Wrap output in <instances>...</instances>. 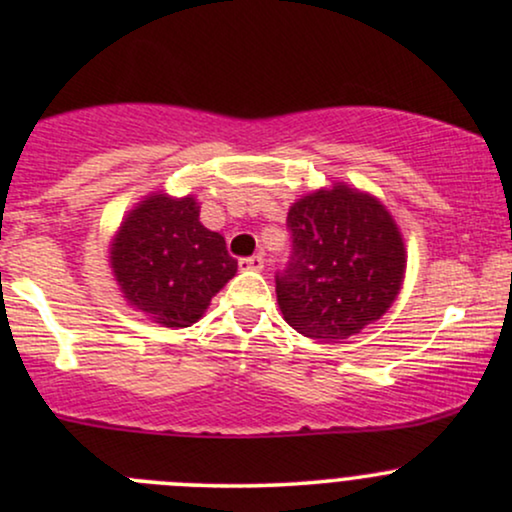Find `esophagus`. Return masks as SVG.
<instances>
[{"label": "esophagus", "instance_id": "34e87169", "mask_svg": "<svg viewBox=\"0 0 512 512\" xmlns=\"http://www.w3.org/2000/svg\"><path fill=\"white\" fill-rule=\"evenodd\" d=\"M240 269H250V272H260L264 269V257L262 255H252V257H240Z\"/></svg>", "mask_w": 512, "mask_h": 512}]
</instances>
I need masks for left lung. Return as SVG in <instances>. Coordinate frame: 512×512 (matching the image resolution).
Wrapping results in <instances>:
<instances>
[{
	"label": "left lung",
	"instance_id": "8db88e82",
	"mask_svg": "<svg viewBox=\"0 0 512 512\" xmlns=\"http://www.w3.org/2000/svg\"><path fill=\"white\" fill-rule=\"evenodd\" d=\"M291 260L276 274V301L296 332L342 342L395 303L407 250L395 219L368 192L334 182L289 209Z\"/></svg>",
	"mask_w": 512,
	"mask_h": 512
}]
</instances>
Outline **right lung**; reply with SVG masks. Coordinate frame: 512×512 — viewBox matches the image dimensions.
<instances>
[{
  "mask_svg": "<svg viewBox=\"0 0 512 512\" xmlns=\"http://www.w3.org/2000/svg\"><path fill=\"white\" fill-rule=\"evenodd\" d=\"M110 267L122 296L161 327H190L238 272L226 240L199 221L192 195L154 192L115 233Z\"/></svg>",
  "mask_w": 512,
  "mask_h": 512,
  "instance_id": "right-lung-1",
  "label": "right lung"
}]
</instances>
